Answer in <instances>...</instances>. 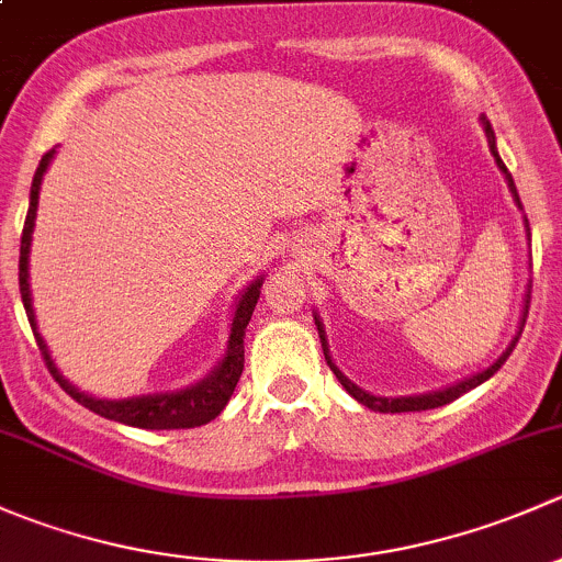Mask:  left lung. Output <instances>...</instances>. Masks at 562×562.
<instances>
[{"instance_id":"1","label":"left lung","mask_w":562,"mask_h":562,"mask_svg":"<svg viewBox=\"0 0 562 562\" xmlns=\"http://www.w3.org/2000/svg\"><path fill=\"white\" fill-rule=\"evenodd\" d=\"M484 130H486V138H490L492 155H495L497 166H501V171L506 173L508 187H512L514 201H517V206L522 209V201H519V192H517V187H514L512 173H508V168L503 166L501 155H497V149H495V133H492V127H490V122H486V119H484ZM525 223H527V220H525ZM315 323H317V334H321V342H323V356H326L328 367H331V372H334V375H337V381L342 383L345 391H348V394L353 396V400H359L361 405H367V407H370V411H378V413H411V411H429V407L449 405V402H454V400H459V396H462V394H468L470 389H475V386H481V383H484V381H490V378L495 375V372L501 370L503 364H506V359H508V356H512L514 345H517V339H519V337H514V342L508 345L506 353H503L501 359L495 361V364L486 367V370H484V372H479V375L468 378V381H459L457 386H449V389H443V391H432V394H418V396H394V400H389V396H372V394H367V391H361L359 386H356V383H350L348 378H345L342 372H339L337 367L331 364V356H328V348H326V334H323V326H321V321H317V317H315ZM519 334H522V331H519Z\"/></svg>"}]
</instances>
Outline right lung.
Masks as SVG:
<instances>
[{
    "instance_id": "add662e5",
    "label": "right lung",
    "mask_w": 562,
    "mask_h": 562,
    "mask_svg": "<svg viewBox=\"0 0 562 562\" xmlns=\"http://www.w3.org/2000/svg\"><path fill=\"white\" fill-rule=\"evenodd\" d=\"M54 149L45 151L43 160H40L35 179H32V192H30V212H26L24 231H21V258H19V288H21V302H24L26 317H30V326L35 331L37 348L43 353L45 367H48L50 375L56 378L61 389L78 402V405L89 407L98 416L111 418V422L130 424V427L140 429H190L209 424L212 418L220 416L225 405H228L231 394H234L236 383H239L241 370H245V328L252 317L255 304H258L260 285H263V277L255 280L252 285L241 293L239 304H236L234 323H231V337H228V353H225L223 364L206 378V381L195 383V386L184 391H173V394H149V396H135V400H94V396L83 394L76 386L65 381L59 375V370L50 361L48 348H45L43 337L37 334L35 323V310H32V293H30V245H32V228H35V214H37V195H40V181H43L45 168H48Z\"/></svg>"
}]
</instances>
